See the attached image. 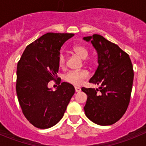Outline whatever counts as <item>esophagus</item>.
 Listing matches in <instances>:
<instances>
[{
  "label": "esophagus",
  "mask_w": 146,
  "mask_h": 146,
  "mask_svg": "<svg viewBox=\"0 0 146 146\" xmlns=\"http://www.w3.org/2000/svg\"><path fill=\"white\" fill-rule=\"evenodd\" d=\"M74 88H75L76 92H80V90H81L80 88H79V87H75Z\"/></svg>",
  "instance_id": "1"
}]
</instances>
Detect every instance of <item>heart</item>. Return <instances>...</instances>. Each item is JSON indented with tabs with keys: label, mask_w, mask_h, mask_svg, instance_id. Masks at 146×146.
<instances>
[{
	"label": "heart",
	"mask_w": 146,
	"mask_h": 146,
	"mask_svg": "<svg viewBox=\"0 0 146 146\" xmlns=\"http://www.w3.org/2000/svg\"><path fill=\"white\" fill-rule=\"evenodd\" d=\"M72 50L82 59L87 58V57L88 56V50L83 45H74ZM58 61L59 66L61 68L65 67L66 58L64 52H60L59 54ZM88 77L89 72L86 69H82L80 71H70V72H67L64 75V79L66 82H69L71 84L74 85V86H80L82 84L85 80L88 78Z\"/></svg>",
	"instance_id": "heart-1"
}]
</instances>
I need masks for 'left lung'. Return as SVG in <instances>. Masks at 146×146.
<instances>
[{"label": "left lung", "mask_w": 146, "mask_h": 146, "mask_svg": "<svg viewBox=\"0 0 146 146\" xmlns=\"http://www.w3.org/2000/svg\"><path fill=\"white\" fill-rule=\"evenodd\" d=\"M91 41L98 54L99 66L89 82L101 85L99 89L82 88L88 95L86 115L96 124L112 125L126 113L131 97L134 71L129 55L102 36L94 34Z\"/></svg>", "instance_id": "1"}]
</instances>
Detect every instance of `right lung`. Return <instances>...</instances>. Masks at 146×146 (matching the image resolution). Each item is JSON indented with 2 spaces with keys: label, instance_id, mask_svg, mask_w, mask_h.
<instances>
[{
  "label": "right lung",
  "instance_id": "right-lung-1",
  "mask_svg": "<svg viewBox=\"0 0 146 146\" xmlns=\"http://www.w3.org/2000/svg\"><path fill=\"white\" fill-rule=\"evenodd\" d=\"M73 33H47L27 46L17 64L16 91L22 111L30 123L48 129L64 116L75 90L58 77L60 47ZM58 78L57 90L47 87Z\"/></svg>",
  "mask_w": 146,
  "mask_h": 146
}]
</instances>
